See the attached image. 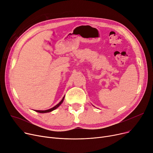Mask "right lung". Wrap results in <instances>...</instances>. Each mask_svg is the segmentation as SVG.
<instances>
[{"instance_id":"obj_1","label":"right lung","mask_w":153,"mask_h":153,"mask_svg":"<svg viewBox=\"0 0 153 153\" xmlns=\"http://www.w3.org/2000/svg\"><path fill=\"white\" fill-rule=\"evenodd\" d=\"M64 97L63 98V99L61 100V101L59 103V104H57L56 106H55L54 107H53V108H50V109H49V110H43V111H42V110H36L35 111H37V112H39V113H48V112H50V111H53V110H55L56 108H57L58 107H59L62 103V102L63 101V99H64Z\"/></svg>"}]
</instances>
